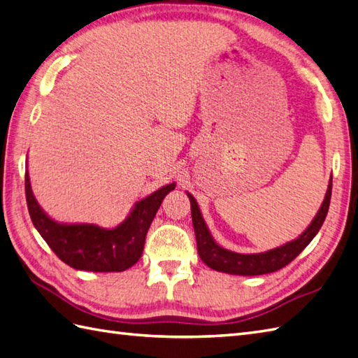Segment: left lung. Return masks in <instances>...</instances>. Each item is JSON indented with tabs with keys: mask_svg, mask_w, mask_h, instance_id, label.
<instances>
[{
	"mask_svg": "<svg viewBox=\"0 0 358 358\" xmlns=\"http://www.w3.org/2000/svg\"><path fill=\"white\" fill-rule=\"evenodd\" d=\"M331 192H332V179L328 185L327 196L320 206L319 213L314 217L305 233L299 236L296 241H292L287 245L280 246L266 252L260 254H237L233 251H228L213 241V237L206 228L205 222L201 216L199 206L194 197L187 193L192 202V217H193V227L196 233V242H197V252H199L201 259L205 265L216 269V271L228 273V274H239V275H260L274 273L277 269L287 266L289 262L296 259L299 254L303 251L308 243L314 239V236L319 233L324 219L329 210L331 202Z\"/></svg>",
	"mask_w": 358,
	"mask_h": 358,
	"instance_id": "left-lung-1",
	"label": "left lung"
}]
</instances>
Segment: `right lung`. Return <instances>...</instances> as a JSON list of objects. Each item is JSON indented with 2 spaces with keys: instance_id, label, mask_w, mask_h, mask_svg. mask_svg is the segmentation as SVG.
<instances>
[{
  "instance_id": "right-lung-1",
  "label": "right lung",
  "mask_w": 358,
  "mask_h": 358,
  "mask_svg": "<svg viewBox=\"0 0 358 358\" xmlns=\"http://www.w3.org/2000/svg\"><path fill=\"white\" fill-rule=\"evenodd\" d=\"M174 187L176 184H170L139 201L130 216L113 229L96 225H62L52 220L38 205L26 171L27 208L38 233L64 264L93 273L125 271L136 264L159 206Z\"/></svg>"
}]
</instances>
